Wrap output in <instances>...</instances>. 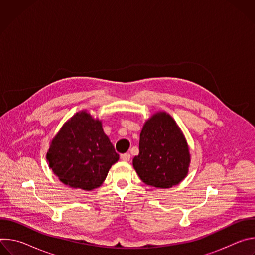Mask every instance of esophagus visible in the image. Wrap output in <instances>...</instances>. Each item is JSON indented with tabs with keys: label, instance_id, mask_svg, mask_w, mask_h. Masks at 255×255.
Here are the masks:
<instances>
[{
	"label": "esophagus",
	"instance_id": "obj_1",
	"mask_svg": "<svg viewBox=\"0 0 255 255\" xmlns=\"http://www.w3.org/2000/svg\"><path fill=\"white\" fill-rule=\"evenodd\" d=\"M130 158H131V155H130L129 153H124V154H122V155H121V159H122L123 161H125V162L129 161V160H130Z\"/></svg>",
	"mask_w": 255,
	"mask_h": 255
}]
</instances>
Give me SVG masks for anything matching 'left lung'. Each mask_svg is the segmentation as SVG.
Masks as SVG:
<instances>
[{"label":"left lung","instance_id":"1","mask_svg":"<svg viewBox=\"0 0 255 255\" xmlns=\"http://www.w3.org/2000/svg\"><path fill=\"white\" fill-rule=\"evenodd\" d=\"M187 140L173 118L157 112L144 123L133 166L143 183L160 189L178 185L189 171Z\"/></svg>","mask_w":255,"mask_h":255}]
</instances>
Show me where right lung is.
<instances>
[{"mask_svg":"<svg viewBox=\"0 0 255 255\" xmlns=\"http://www.w3.org/2000/svg\"><path fill=\"white\" fill-rule=\"evenodd\" d=\"M46 159L61 183L92 191L102 186L119 154L104 133L102 122L83 110L65 122L51 140Z\"/></svg>","mask_w":255,"mask_h":255,"instance_id":"1","label":"right lung"}]
</instances>
